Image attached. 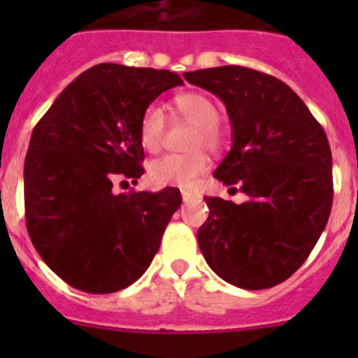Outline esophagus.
Masks as SVG:
<instances>
[{"mask_svg": "<svg viewBox=\"0 0 358 358\" xmlns=\"http://www.w3.org/2000/svg\"><path fill=\"white\" fill-rule=\"evenodd\" d=\"M181 195H182V201L185 202H189L192 199H194V194H192V192H186V189H182Z\"/></svg>", "mask_w": 358, "mask_h": 358, "instance_id": "34e87169", "label": "esophagus"}]
</instances>
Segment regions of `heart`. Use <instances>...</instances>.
<instances>
[{
  "instance_id": "b5f03b06",
  "label": "heart",
  "mask_w": 358,
  "mask_h": 358,
  "mask_svg": "<svg viewBox=\"0 0 358 358\" xmlns=\"http://www.w3.org/2000/svg\"><path fill=\"white\" fill-rule=\"evenodd\" d=\"M177 115L194 123L195 131L189 138L186 154H166L154 159L148 166L150 181L157 186H179L192 188L199 177L210 166L206 152H215L222 147L224 134L218 127V107L208 94L202 93H181L173 98ZM164 131H166V116L159 103H150L145 107L140 118V143L145 150L157 152L163 145Z\"/></svg>"
}]
</instances>
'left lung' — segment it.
I'll list each match as a JSON object with an SVG mask.
<instances>
[{"instance_id":"8db88e82","label":"left lung","mask_w":358,"mask_h":358,"mask_svg":"<svg viewBox=\"0 0 358 358\" xmlns=\"http://www.w3.org/2000/svg\"><path fill=\"white\" fill-rule=\"evenodd\" d=\"M185 78L226 106L233 147L213 176L249 197L242 204L204 199L210 217L197 231L199 248L231 285L271 289L301 267L330 217L327 134L301 98L267 73L220 66Z\"/></svg>"}]
</instances>
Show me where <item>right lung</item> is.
<instances>
[{"mask_svg":"<svg viewBox=\"0 0 358 358\" xmlns=\"http://www.w3.org/2000/svg\"><path fill=\"white\" fill-rule=\"evenodd\" d=\"M176 85L181 77L166 69L103 62L78 75L37 122L24 159L27 229L68 285L118 292L159 249L181 194H115L113 185L143 176L141 113Z\"/></svg>","mask_w":358,"mask_h":358,"instance_id":"1","label":"right lung"}]
</instances>
